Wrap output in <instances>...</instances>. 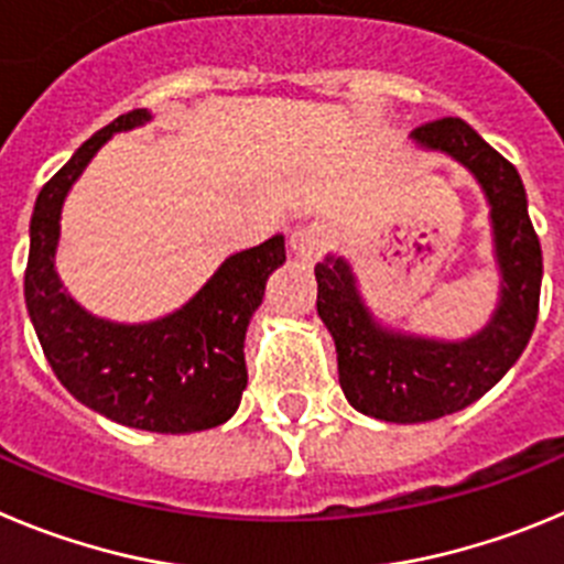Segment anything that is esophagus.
<instances>
[{
    "instance_id": "obj_1",
    "label": "esophagus",
    "mask_w": 564,
    "mask_h": 564,
    "mask_svg": "<svg viewBox=\"0 0 564 564\" xmlns=\"http://www.w3.org/2000/svg\"><path fill=\"white\" fill-rule=\"evenodd\" d=\"M332 238H334V230L326 225V221H312V225L301 227V230L292 236L294 256L308 263L317 261V258L328 250Z\"/></svg>"
}]
</instances>
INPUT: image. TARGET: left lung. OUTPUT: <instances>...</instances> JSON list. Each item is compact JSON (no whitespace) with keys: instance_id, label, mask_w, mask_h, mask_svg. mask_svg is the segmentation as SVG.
<instances>
[{"instance_id":"8db88e82","label":"left lung","mask_w":564,"mask_h":564,"mask_svg":"<svg viewBox=\"0 0 564 564\" xmlns=\"http://www.w3.org/2000/svg\"><path fill=\"white\" fill-rule=\"evenodd\" d=\"M424 149L444 151L480 182L491 207L500 303L489 326L460 343L388 332L370 317L345 258L314 267L317 314L337 345L339 388L359 413L395 424L433 421L478 402L520 359L536 326L542 250L529 219L520 174L460 118L413 131Z\"/></svg>"}]
</instances>
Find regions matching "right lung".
Returning <instances> with one entry per match:
<instances>
[{
    "instance_id": "right-lung-1",
    "label": "right lung",
    "mask_w": 564,
    "mask_h": 564,
    "mask_svg": "<svg viewBox=\"0 0 564 564\" xmlns=\"http://www.w3.org/2000/svg\"><path fill=\"white\" fill-rule=\"evenodd\" d=\"M145 120V109L111 120L42 187L30 219L24 303L50 368L78 402L126 427L199 433L225 424L241 404L247 326L286 247L283 236H272L236 252L169 317L123 326L84 312L55 275L61 205L100 145Z\"/></svg>"
}]
</instances>
